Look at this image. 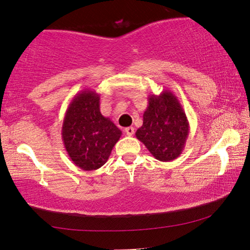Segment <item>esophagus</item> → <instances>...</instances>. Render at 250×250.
Listing matches in <instances>:
<instances>
[{"instance_id":"1","label":"esophagus","mask_w":250,"mask_h":250,"mask_svg":"<svg viewBox=\"0 0 250 250\" xmlns=\"http://www.w3.org/2000/svg\"><path fill=\"white\" fill-rule=\"evenodd\" d=\"M125 132L126 135L131 137V135L134 134V128H133V126H128V128L125 129Z\"/></svg>"}]
</instances>
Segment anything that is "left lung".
Instances as JSON below:
<instances>
[{"instance_id": "1", "label": "left lung", "mask_w": 250, "mask_h": 250, "mask_svg": "<svg viewBox=\"0 0 250 250\" xmlns=\"http://www.w3.org/2000/svg\"><path fill=\"white\" fill-rule=\"evenodd\" d=\"M188 117L179 99L170 90L149 95L143 125L135 137L156 160L170 162L179 158L188 137Z\"/></svg>"}]
</instances>
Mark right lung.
<instances>
[{
	"label": "right lung",
	"instance_id": "right-lung-1",
	"mask_svg": "<svg viewBox=\"0 0 250 250\" xmlns=\"http://www.w3.org/2000/svg\"><path fill=\"white\" fill-rule=\"evenodd\" d=\"M121 130L100 112V97L92 89L76 95L66 110L62 139L69 158L83 171H94L107 162Z\"/></svg>",
	"mask_w": 250,
	"mask_h": 250
}]
</instances>
